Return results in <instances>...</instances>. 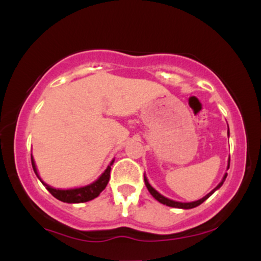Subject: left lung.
<instances>
[{
  "label": "left lung",
  "instance_id": "8db88e82",
  "mask_svg": "<svg viewBox=\"0 0 261 261\" xmlns=\"http://www.w3.org/2000/svg\"><path fill=\"white\" fill-rule=\"evenodd\" d=\"M228 134H229V130H228ZM227 168H229V161H228V167H227ZM226 178H227V173H226V174H224L223 179H222V181H221L220 184H218L217 187L215 188L214 190L211 191V193H208L207 195H206V196H203L202 199L197 200V201H193V202H179V201H174V200H170V199H168V197H166V196L161 195V194L158 193L157 190H154V189L151 187V184H149L148 180H147V178H146V176H145V184H146V187H147V189H148L149 194H151V195L153 196L154 199L157 200V201H160L161 203H163V205L170 206V207H176V208H187V210H188V208H194V207H196V206L201 205V203H202L203 201H205L206 199H208V197L211 196L212 194H214L215 191H216L218 188H221V187H222V184H223L224 179H226Z\"/></svg>",
  "mask_w": 261,
  "mask_h": 261
}]
</instances>
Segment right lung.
I'll list each match as a JSON object with an SVG mask.
<instances>
[{
    "mask_svg": "<svg viewBox=\"0 0 261 261\" xmlns=\"http://www.w3.org/2000/svg\"><path fill=\"white\" fill-rule=\"evenodd\" d=\"M114 163V161H112V163L108 166V168L104 170V173L101 174L99 178L97 179L92 184L87 185V187H82V188H76V189H68V190H61V189H55L49 187L47 184L41 180L40 176H39L38 172H37V167H35L34 160H33V155H32V166L33 169H34V173L37 174V176L40 179L41 182L46 187L47 190L50 191V194L54 197L60 200L62 202H68V203H80V202H87V201H91V200L95 199L101 191L106 189V187L109 182V178H110V169H112V164Z\"/></svg>",
    "mask_w": 261,
    "mask_h": 261,
    "instance_id": "right-lung-1",
    "label": "right lung"
}]
</instances>
